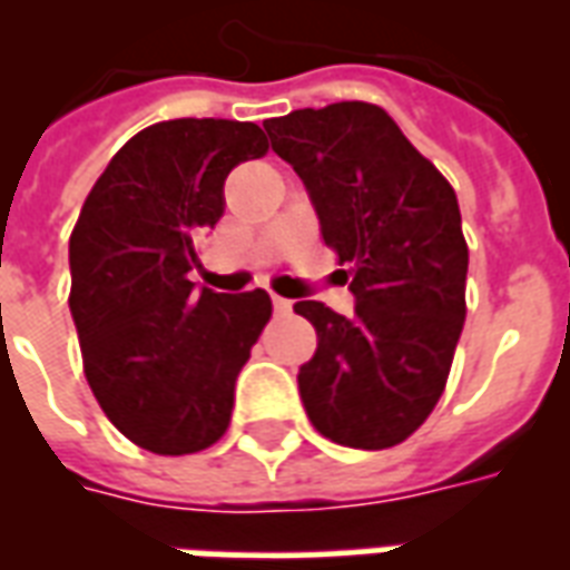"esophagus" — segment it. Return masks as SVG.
<instances>
[{"label": "esophagus", "instance_id": "esophagus-1", "mask_svg": "<svg viewBox=\"0 0 570 570\" xmlns=\"http://www.w3.org/2000/svg\"><path fill=\"white\" fill-rule=\"evenodd\" d=\"M272 302H274V311H277V314H286V311L293 308V302L284 296H272Z\"/></svg>", "mask_w": 570, "mask_h": 570}]
</instances>
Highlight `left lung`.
<instances>
[{
	"label": "left lung",
	"mask_w": 570,
	"mask_h": 570,
	"mask_svg": "<svg viewBox=\"0 0 570 570\" xmlns=\"http://www.w3.org/2000/svg\"><path fill=\"white\" fill-rule=\"evenodd\" d=\"M265 130L302 176L357 296L354 317L293 305L317 330L298 370L305 412L338 445L391 449L440 403L464 330L470 256L454 188L375 104L296 109Z\"/></svg>",
	"instance_id": "1"
}]
</instances>
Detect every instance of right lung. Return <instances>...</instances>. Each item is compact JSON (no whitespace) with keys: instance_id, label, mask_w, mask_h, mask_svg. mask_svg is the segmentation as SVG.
<instances>
[{"instance_id":"obj_1","label":"right lung","mask_w":570,"mask_h":570,"mask_svg":"<svg viewBox=\"0 0 570 570\" xmlns=\"http://www.w3.org/2000/svg\"><path fill=\"white\" fill-rule=\"evenodd\" d=\"M268 151L253 121L174 118L130 137L69 237V311L85 379L134 445L195 454L223 440L237 372L272 321L265 289H195L198 237L223 216L225 176Z\"/></svg>"}]
</instances>
